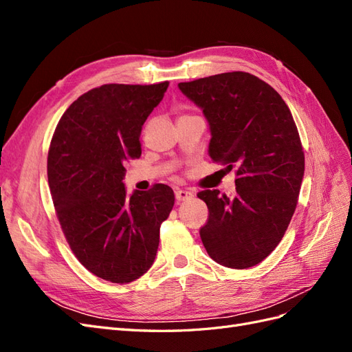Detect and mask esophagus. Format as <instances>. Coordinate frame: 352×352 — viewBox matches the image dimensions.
<instances>
[{"label":"esophagus","mask_w":352,"mask_h":352,"mask_svg":"<svg viewBox=\"0 0 352 352\" xmlns=\"http://www.w3.org/2000/svg\"><path fill=\"white\" fill-rule=\"evenodd\" d=\"M175 195H176V199L180 202V201H188V199H190L194 197V194L190 192V190H186V189H177L176 192H175Z\"/></svg>","instance_id":"1"}]
</instances>
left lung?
<instances>
[{"label":"left lung","mask_w":352,"mask_h":352,"mask_svg":"<svg viewBox=\"0 0 352 352\" xmlns=\"http://www.w3.org/2000/svg\"><path fill=\"white\" fill-rule=\"evenodd\" d=\"M177 87L206 116L212 162L236 168L232 197L198 192L208 207L201 241L225 267H252L278 247L296 208L304 151L294 117L269 83L245 72Z\"/></svg>","instance_id":"1"}]
</instances>
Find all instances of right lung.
Returning a JSON list of instances; mask_svg holds the SVG:
<instances>
[{"label": "right lung", "instance_id": "obj_1", "mask_svg": "<svg viewBox=\"0 0 352 352\" xmlns=\"http://www.w3.org/2000/svg\"><path fill=\"white\" fill-rule=\"evenodd\" d=\"M168 82L109 83L74 101L60 119L48 151V185L63 233L91 273L129 283L151 267L160 226L175 204L157 184L126 194L124 163L141 157L140 136Z\"/></svg>", "mask_w": 352, "mask_h": 352}]
</instances>
